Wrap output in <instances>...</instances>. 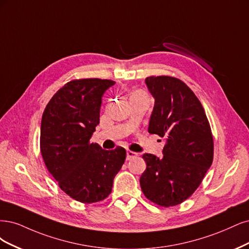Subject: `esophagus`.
Masks as SVG:
<instances>
[{"label":"esophagus","instance_id":"obj_1","mask_svg":"<svg viewBox=\"0 0 249 249\" xmlns=\"http://www.w3.org/2000/svg\"><path fill=\"white\" fill-rule=\"evenodd\" d=\"M138 156V153H135L133 151H127V160H130L134 157Z\"/></svg>","mask_w":249,"mask_h":249}]
</instances>
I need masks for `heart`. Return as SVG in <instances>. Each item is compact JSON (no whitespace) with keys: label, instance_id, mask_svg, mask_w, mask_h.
Returning <instances> with one entry per match:
<instances>
[{"label":"heart","instance_id":"b5f03b06","mask_svg":"<svg viewBox=\"0 0 249 249\" xmlns=\"http://www.w3.org/2000/svg\"><path fill=\"white\" fill-rule=\"evenodd\" d=\"M141 97H148V95L145 91H142L141 89H135V90H132L129 94V98L130 100L132 99H136V98H141Z\"/></svg>","mask_w":249,"mask_h":249}]
</instances>
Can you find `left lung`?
<instances>
[{
	"label": "left lung",
	"mask_w": 249,
	"mask_h": 249,
	"mask_svg": "<svg viewBox=\"0 0 249 249\" xmlns=\"http://www.w3.org/2000/svg\"><path fill=\"white\" fill-rule=\"evenodd\" d=\"M146 84L155 99L148 131L165 138V145L162 158L142 155L147 167L142 191L158 206H177L191 196L211 166L213 134L202 103L181 79L152 75Z\"/></svg>",
	"instance_id": "1"
}]
</instances>
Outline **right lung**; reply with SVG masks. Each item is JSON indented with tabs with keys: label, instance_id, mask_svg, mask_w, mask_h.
I'll use <instances>...</instances> for the list:
<instances>
[{
	"label": "right lung",
	"instance_id": "obj_1",
	"mask_svg": "<svg viewBox=\"0 0 249 249\" xmlns=\"http://www.w3.org/2000/svg\"><path fill=\"white\" fill-rule=\"evenodd\" d=\"M110 79H72L57 91L43 111L40 152L59 187L84 204L97 203L111 192L125 161L122 147L103 150L90 142L99 124L101 97Z\"/></svg>",
	"mask_w": 249,
	"mask_h": 249
}]
</instances>
